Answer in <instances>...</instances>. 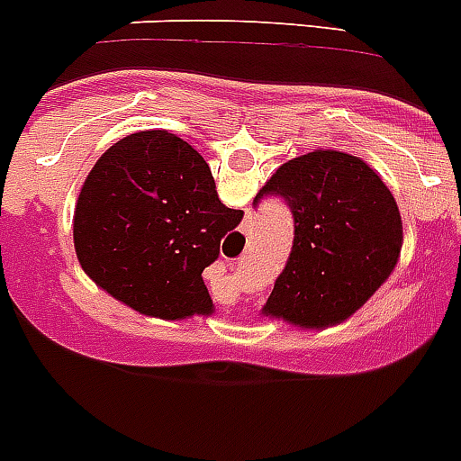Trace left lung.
Segmentation results:
<instances>
[{"label":"left lung","instance_id":"obj_1","mask_svg":"<svg viewBox=\"0 0 461 461\" xmlns=\"http://www.w3.org/2000/svg\"><path fill=\"white\" fill-rule=\"evenodd\" d=\"M273 194L294 215V246L264 305L301 329L344 321L391 276L402 250L395 197L365 160L314 149L280 165L255 197Z\"/></svg>","mask_w":461,"mask_h":461}]
</instances>
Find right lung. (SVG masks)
<instances>
[{
    "instance_id": "1",
    "label": "right lung",
    "mask_w": 461,
    "mask_h": 461,
    "mask_svg": "<svg viewBox=\"0 0 461 461\" xmlns=\"http://www.w3.org/2000/svg\"><path fill=\"white\" fill-rule=\"evenodd\" d=\"M243 211L218 197L209 165L167 131L132 132L112 144L80 190L76 255L103 292L147 317L211 314L202 271Z\"/></svg>"
}]
</instances>
